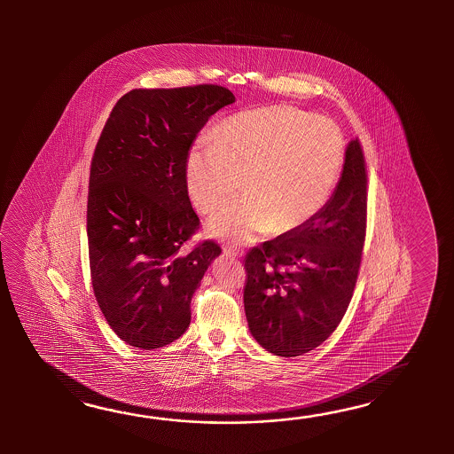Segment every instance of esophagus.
<instances>
[{"instance_id":"esophagus-1","label":"esophagus","mask_w":454,"mask_h":454,"mask_svg":"<svg viewBox=\"0 0 454 454\" xmlns=\"http://www.w3.org/2000/svg\"><path fill=\"white\" fill-rule=\"evenodd\" d=\"M223 256H227V258H241V256H243V251L235 250V248H231V247H225V248H223Z\"/></svg>"}]
</instances>
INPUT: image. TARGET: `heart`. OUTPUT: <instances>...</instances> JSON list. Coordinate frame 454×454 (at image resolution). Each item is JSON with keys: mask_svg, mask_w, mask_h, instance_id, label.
<instances>
[{"mask_svg": "<svg viewBox=\"0 0 454 454\" xmlns=\"http://www.w3.org/2000/svg\"><path fill=\"white\" fill-rule=\"evenodd\" d=\"M344 162L338 126L295 106H272L229 116L213 145L198 143L186 159V184L196 207L213 213L241 188L247 196L225 206L207 231L250 243L272 227L287 233L328 203Z\"/></svg>", "mask_w": 454, "mask_h": 454, "instance_id": "heart-1", "label": "heart"}]
</instances>
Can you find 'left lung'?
Returning <instances> with one entry per match:
<instances>
[{
  "mask_svg": "<svg viewBox=\"0 0 454 454\" xmlns=\"http://www.w3.org/2000/svg\"><path fill=\"white\" fill-rule=\"evenodd\" d=\"M365 229L367 170L360 143L352 139L325 207L245 258V315L261 348L297 357L333 334L354 294Z\"/></svg>",
  "mask_w": 454,
  "mask_h": 454,
  "instance_id": "8db88e82",
  "label": "left lung"
}]
</instances>
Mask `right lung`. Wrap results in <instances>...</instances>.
<instances>
[{"label":"right lung","mask_w":454,"mask_h":454,"mask_svg":"<svg viewBox=\"0 0 454 454\" xmlns=\"http://www.w3.org/2000/svg\"><path fill=\"white\" fill-rule=\"evenodd\" d=\"M229 89H135L106 120L90 164L87 241L97 303L133 348H164L190 326V303L221 247L184 243L200 229L186 159Z\"/></svg>","instance_id":"1"}]
</instances>
